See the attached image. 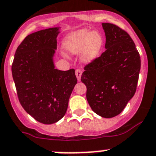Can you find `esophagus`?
<instances>
[{"mask_svg":"<svg viewBox=\"0 0 156 156\" xmlns=\"http://www.w3.org/2000/svg\"><path fill=\"white\" fill-rule=\"evenodd\" d=\"M75 74H76L78 81L80 82V81H81V77H82V70H79V69H77V70H75Z\"/></svg>","mask_w":156,"mask_h":156,"instance_id":"1","label":"esophagus"}]
</instances>
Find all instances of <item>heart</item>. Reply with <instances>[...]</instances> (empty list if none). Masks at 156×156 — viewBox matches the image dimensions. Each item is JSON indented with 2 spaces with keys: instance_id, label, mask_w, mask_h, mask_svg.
<instances>
[{
  "instance_id": "1",
  "label": "heart",
  "mask_w": 156,
  "mask_h": 156,
  "mask_svg": "<svg viewBox=\"0 0 156 156\" xmlns=\"http://www.w3.org/2000/svg\"><path fill=\"white\" fill-rule=\"evenodd\" d=\"M103 42L102 36L98 32L80 30L67 36L64 45L70 54L77 55L82 52V61L85 63H90L101 53Z\"/></svg>"
}]
</instances>
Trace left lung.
Returning a JSON list of instances; mask_svg holds the SVG:
<instances>
[{"instance_id":"obj_1","label":"left lung","mask_w":156,"mask_h":156,"mask_svg":"<svg viewBox=\"0 0 156 156\" xmlns=\"http://www.w3.org/2000/svg\"><path fill=\"white\" fill-rule=\"evenodd\" d=\"M105 52L86 65L81 81L92 110L103 118L118 115L134 96L140 57L130 36L117 26L102 23Z\"/></svg>"}]
</instances>
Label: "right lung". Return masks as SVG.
Instances as JSON below:
<instances>
[{
    "label": "right lung",
    "instance_id": "right-lung-1",
    "mask_svg": "<svg viewBox=\"0 0 156 156\" xmlns=\"http://www.w3.org/2000/svg\"><path fill=\"white\" fill-rule=\"evenodd\" d=\"M60 27L42 30L26 37L19 45L12 66L19 101L37 122L52 124L67 112L77 84L74 69L55 68L54 56Z\"/></svg>",
    "mask_w": 156,
    "mask_h": 156
}]
</instances>
